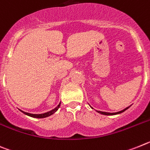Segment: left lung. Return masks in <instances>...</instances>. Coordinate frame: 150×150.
<instances>
[{
	"label": "left lung",
	"mask_w": 150,
	"mask_h": 150,
	"mask_svg": "<svg viewBox=\"0 0 150 150\" xmlns=\"http://www.w3.org/2000/svg\"><path fill=\"white\" fill-rule=\"evenodd\" d=\"M130 106H128V107L125 108V109H124L123 110H121V111L119 112H102V111H98V110H96V111L97 112L100 113V114H103V115H117V114H120V113L123 112H125L126 110V109H127L128 108L130 107ZM92 109H93V107H91Z\"/></svg>",
	"instance_id": "obj_1"
}]
</instances>
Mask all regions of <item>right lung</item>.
<instances>
[{
  "instance_id": "right-lung-1",
  "label": "right lung",
  "mask_w": 150,
  "mask_h": 150,
  "mask_svg": "<svg viewBox=\"0 0 150 150\" xmlns=\"http://www.w3.org/2000/svg\"><path fill=\"white\" fill-rule=\"evenodd\" d=\"M60 103H59V105L57 106L56 108H54L53 109H52V110H50V111L47 112H45V113H42V114H32V113H28V112H23L22 111V110H20L22 112L24 113L25 115H28V116L30 117H32V118H46V117H48L50 116V115H53V113H55L58 110V109L59 108V106H60Z\"/></svg>"
}]
</instances>
